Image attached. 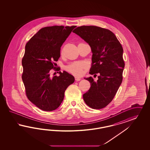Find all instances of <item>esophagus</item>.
<instances>
[{
    "label": "esophagus",
    "mask_w": 150,
    "mask_h": 150,
    "mask_svg": "<svg viewBox=\"0 0 150 150\" xmlns=\"http://www.w3.org/2000/svg\"><path fill=\"white\" fill-rule=\"evenodd\" d=\"M75 80H76V81H80V80H81V79H80V77H75Z\"/></svg>",
    "instance_id": "1"
}]
</instances>
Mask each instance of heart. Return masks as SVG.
Instances as JSON below:
<instances>
[{"mask_svg": "<svg viewBox=\"0 0 150 150\" xmlns=\"http://www.w3.org/2000/svg\"><path fill=\"white\" fill-rule=\"evenodd\" d=\"M85 68V64L82 63L77 62L69 65L66 67V70L74 75L79 76L82 74V70Z\"/></svg>", "mask_w": 150, "mask_h": 150, "instance_id": "1", "label": "heart"}]
</instances>
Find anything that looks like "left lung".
Segmentation results:
<instances>
[{"mask_svg": "<svg viewBox=\"0 0 150 150\" xmlns=\"http://www.w3.org/2000/svg\"><path fill=\"white\" fill-rule=\"evenodd\" d=\"M90 45L93 53L90 74L96 76L85 79L91 87L83 98L91 108H105L112 102L123 81L125 66L122 45L113 32L96 26H82L73 31Z\"/></svg>", "mask_w": 150, "mask_h": 150, "instance_id": "obj_1", "label": "left lung"}]
</instances>
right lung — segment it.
I'll return each instance as SVG.
<instances>
[{
	"label": "right lung",
	"mask_w": 150,
	"mask_h": 150,
	"mask_svg": "<svg viewBox=\"0 0 150 150\" xmlns=\"http://www.w3.org/2000/svg\"><path fill=\"white\" fill-rule=\"evenodd\" d=\"M76 27H43L25 45L22 80L26 95L41 110L50 112L58 108L66 89L74 82V77L66 71L51 77L50 71L56 68L55 62L60 57V47Z\"/></svg>",
	"instance_id": "1"
}]
</instances>
